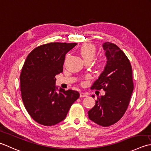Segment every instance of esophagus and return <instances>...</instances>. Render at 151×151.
I'll return each instance as SVG.
<instances>
[{"label":"esophagus","instance_id":"1","mask_svg":"<svg viewBox=\"0 0 151 151\" xmlns=\"http://www.w3.org/2000/svg\"><path fill=\"white\" fill-rule=\"evenodd\" d=\"M88 94L85 93H80V97L83 98V97H87Z\"/></svg>","mask_w":151,"mask_h":151}]
</instances>
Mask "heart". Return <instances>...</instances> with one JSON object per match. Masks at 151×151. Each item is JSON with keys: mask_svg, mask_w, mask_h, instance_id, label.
<instances>
[{"mask_svg": "<svg viewBox=\"0 0 151 151\" xmlns=\"http://www.w3.org/2000/svg\"><path fill=\"white\" fill-rule=\"evenodd\" d=\"M96 53V49L95 46L92 44H85L81 46L79 49V53L81 55L84 61H91L94 58ZM104 59L100 58L98 60V64L100 66H103L104 64Z\"/></svg>", "mask_w": 151, "mask_h": 151, "instance_id": "heart-1", "label": "heart"}]
</instances>
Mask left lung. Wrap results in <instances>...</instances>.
<instances>
[{
    "label": "left lung",
    "instance_id": "1",
    "mask_svg": "<svg viewBox=\"0 0 151 151\" xmlns=\"http://www.w3.org/2000/svg\"><path fill=\"white\" fill-rule=\"evenodd\" d=\"M102 47L107 58L104 71L94 81L91 89L106 91L98 96L95 106L88 111V118L102 127L118 122L127 111L134 84L130 61L117 45L107 42ZM92 96L94 97V95Z\"/></svg>",
    "mask_w": 151,
    "mask_h": 151
}]
</instances>
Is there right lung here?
<instances>
[{
    "instance_id": "right-lung-1",
    "label": "right lung",
    "mask_w": 151,
    "mask_h": 151,
    "mask_svg": "<svg viewBox=\"0 0 151 151\" xmlns=\"http://www.w3.org/2000/svg\"><path fill=\"white\" fill-rule=\"evenodd\" d=\"M76 45H42L30 52L24 61L20 75L21 96L27 112L39 124L53 126L63 121L79 97L78 91L58 89L55 85V76L63 72L66 54Z\"/></svg>"
}]
</instances>
